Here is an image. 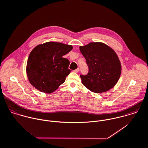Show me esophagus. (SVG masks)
Here are the masks:
<instances>
[{
	"mask_svg": "<svg viewBox=\"0 0 148 148\" xmlns=\"http://www.w3.org/2000/svg\"><path fill=\"white\" fill-rule=\"evenodd\" d=\"M79 71V68H77L76 69H75V70H73V72H76V73H77Z\"/></svg>",
	"mask_w": 148,
	"mask_h": 148,
	"instance_id": "obj_1",
	"label": "esophagus"
}]
</instances>
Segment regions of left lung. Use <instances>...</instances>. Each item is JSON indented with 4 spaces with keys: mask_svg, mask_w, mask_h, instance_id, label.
Instances as JSON below:
<instances>
[{
    "mask_svg": "<svg viewBox=\"0 0 148 148\" xmlns=\"http://www.w3.org/2000/svg\"><path fill=\"white\" fill-rule=\"evenodd\" d=\"M88 67L87 75H80L83 84L95 93L112 88L118 81L121 65L115 51L101 42H91L80 47Z\"/></svg>",
    "mask_w": 148,
    "mask_h": 148,
    "instance_id": "8db88e82",
    "label": "left lung"
}]
</instances>
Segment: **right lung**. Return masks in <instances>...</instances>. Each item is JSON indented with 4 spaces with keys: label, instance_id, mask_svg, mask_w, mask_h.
<instances>
[{
    "label": "right lung",
    "instance_id": "right-lung-1",
    "mask_svg": "<svg viewBox=\"0 0 148 148\" xmlns=\"http://www.w3.org/2000/svg\"><path fill=\"white\" fill-rule=\"evenodd\" d=\"M72 48L71 45L53 42L34 48L29 56L26 66L30 84L45 93L56 91L71 72L68 69L69 61L62 57Z\"/></svg>",
    "mask_w": 148,
    "mask_h": 148
}]
</instances>
